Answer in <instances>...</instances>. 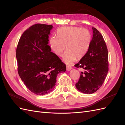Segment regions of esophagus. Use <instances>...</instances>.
Returning a JSON list of instances; mask_svg holds the SVG:
<instances>
[{
	"mask_svg": "<svg viewBox=\"0 0 125 125\" xmlns=\"http://www.w3.org/2000/svg\"><path fill=\"white\" fill-rule=\"evenodd\" d=\"M71 69H72V67L69 65H67V71H70Z\"/></svg>",
	"mask_w": 125,
	"mask_h": 125,
	"instance_id": "obj_1",
	"label": "esophagus"
}]
</instances>
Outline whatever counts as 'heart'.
<instances>
[{"mask_svg":"<svg viewBox=\"0 0 125 125\" xmlns=\"http://www.w3.org/2000/svg\"><path fill=\"white\" fill-rule=\"evenodd\" d=\"M92 34L87 29L77 26L63 27L57 31V37L50 39L51 49L58 56L62 55L63 60L70 64L76 59L82 58L88 50L92 42Z\"/></svg>","mask_w":125,"mask_h":125,"instance_id":"heart-1","label":"heart"}]
</instances>
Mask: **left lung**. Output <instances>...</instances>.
<instances>
[{
  "instance_id": "obj_1",
  "label": "left lung",
  "mask_w": 125,
  "mask_h": 125,
  "mask_svg": "<svg viewBox=\"0 0 125 125\" xmlns=\"http://www.w3.org/2000/svg\"><path fill=\"white\" fill-rule=\"evenodd\" d=\"M93 38L87 52L79 63L77 68L85 70L81 72L75 85L84 94L96 92L104 83L108 72V52L103 36L96 28H92Z\"/></svg>"
}]
</instances>
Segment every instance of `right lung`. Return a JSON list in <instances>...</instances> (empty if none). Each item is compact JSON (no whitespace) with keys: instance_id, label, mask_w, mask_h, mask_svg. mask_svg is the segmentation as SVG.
<instances>
[{"instance_id":"add662e5","label":"right lung","mask_w":125,"mask_h":125,"mask_svg":"<svg viewBox=\"0 0 125 125\" xmlns=\"http://www.w3.org/2000/svg\"><path fill=\"white\" fill-rule=\"evenodd\" d=\"M52 28L51 25L35 24L24 32L17 45L18 74L26 87L37 95L52 92L57 75L66 70L65 64L48 45Z\"/></svg>"}]
</instances>
